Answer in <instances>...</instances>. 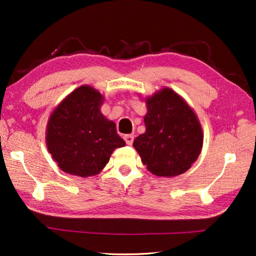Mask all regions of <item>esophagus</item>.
<instances>
[{
    "mask_svg": "<svg viewBox=\"0 0 256 256\" xmlns=\"http://www.w3.org/2000/svg\"><path fill=\"white\" fill-rule=\"evenodd\" d=\"M123 138H124V140H125V143H126L128 145H132V144H133L134 136H133L132 134H126V135H124Z\"/></svg>",
    "mask_w": 256,
    "mask_h": 256,
    "instance_id": "obj_1",
    "label": "esophagus"
}]
</instances>
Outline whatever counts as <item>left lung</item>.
I'll use <instances>...</instances> for the list:
<instances>
[{
	"instance_id": "1",
	"label": "left lung",
	"mask_w": 256,
	"mask_h": 256,
	"mask_svg": "<svg viewBox=\"0 0 256 256\" xmlns=\"http://www.w3.org/2000/svg\"><path fill=\"white\" fill-rule=\"evenodd\" d=\"M145 102L146 131L134 140V148L154 175H182L197 160L202 148L199 120L187 102L170 88L148 96Z\"/></svg>"
}]
</instances>
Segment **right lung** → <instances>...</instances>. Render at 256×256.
<instances>
[{
    "label": "right lung",
    "mask_w": 256,
    "mask_h": 256,
    "mask_svg": "<svg viewBox=\"0 0 256 256\" xmlns=\"http://www.w3.org/2000/svg\"><path fill=\"white\" fill-rule=\"evenodd\" d=\"M104 98L90 86H81L59 103L47 123L46 143L52 160L74 176L98 175L113 150L125 142L116 123L103 116Z\"/></svg>",
    "instance_id": "right-lung-1"
}]
</instances>
